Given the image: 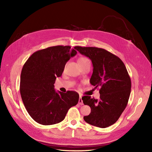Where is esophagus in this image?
I'll return each instance as SVG.
<instances>
[{
	"mask_svg": "<svg viewBox=\"0 0 152 152\" xmlns=\"http://www.w3.org/2000/svg\"><path fill=\"white\" fill-rule=\"evenodd\" d=\"M79 104H80V105H82L84 103H83V102H82V96H80L79 98Z\"/></svg>",
	"mask_w": 152,
	"mask_h": 152,
	"instance_id": "esophagus-1",
	"label": "esophagus"
}]
</instances>
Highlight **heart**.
Wrapping results in <instances>:
<instances>
[{
	"label": "heart",
	"mask_w": 152,
	"mask_h": 152,
	"mask_svg": "<svg viewBox=\"0 0 152 152\" xmlns=\"http://www.w3.org/2000/svg\"><path fill=\"white\" fill-rule=\"evenodd\" d=\"M89 60L87 58H85V57H81L80 58H79V59H78V63H85L86 61H89Z\"/></svg>",
	"instance_id": "obj_1"
}]
</instances>
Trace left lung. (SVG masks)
Segmentation results:
<instances>
[{
    "mask_svg": "<svg viewBox=\"0 0 152 152\" xmlns=\"http://www.w3.org/2000/svg\"><path fill=\"white\" fill-rule=\"evenodd\" d=\"M81 54L88 57L93 66L90 79L95 88L100 87L99 99L84 96V104L91 111L84 121L91 125L105 128L115 123L125 110L129 98L131 81L125 65L115 55L95 47L74 48Z\"/></svg>",
    "mask_w": 152,
    "mask_h": 152,
    "instance_id": "obj_1",
    "label": "left lung"
}]
</instances>
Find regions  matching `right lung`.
<instances>
[{"label": "right lung", "mask_w": 152, "mask_h": 152, "mask_svg": "<svg viewBox=\"0 0 152 152\" xmlns=\"http://www.w3.org/2000/svg\"><path fill=\"white\" fill-rule=\"evenodd\" d=\"M77 51L69 45H56L32 54L22 68L20 94L30 117L44 126L61 122L68 110L79 102L77 92H56L54 84L66 62Z\"/></svg>", "instance_id": "1"}]
</instances>
